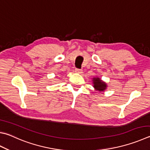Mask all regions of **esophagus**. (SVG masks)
<instances>
[{"mask_svg": "<svg viewBox=\"0 0 150 150\" xmlns=\"http://www.w3.org/2000/svg\"><path fill=\"white\" fill-rule=\"evenodd\" d=\"M75 72L76 73H79V74H81V73H83V70L82 69H75Z\"/></svg>", "mask_w": 150, "mask_h": 150, "instance_id": "esophagus-1", "label": "esophagus"}]
</instances>
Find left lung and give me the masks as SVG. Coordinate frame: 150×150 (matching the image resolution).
<instances>
[{
  "label": "left lung",
  "mask_w": 150,
  "mask_h": 150,
  "mask_svg": "<svg viewBox=\"0 0 150 150\" xmlns=\"http://www.w3.org/2000/svg\"><path fill=\"white\" fill-rule=\"evenodd\" d=\"M92 81L93 84V87L96 91L103 92L107 88V83L103 81L100 77H93Z\"/></svg>",
  "instance_id": "obj_1"
}]
</instances>
